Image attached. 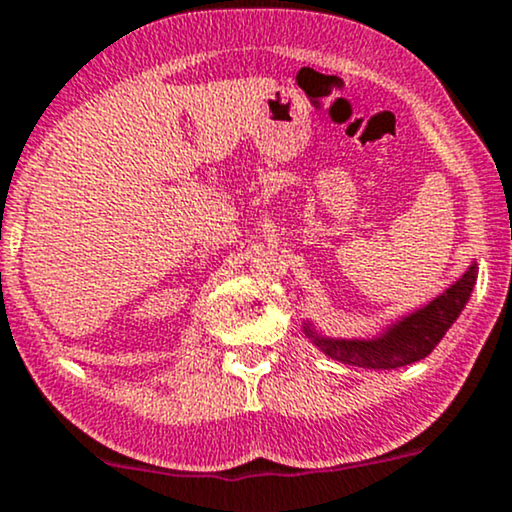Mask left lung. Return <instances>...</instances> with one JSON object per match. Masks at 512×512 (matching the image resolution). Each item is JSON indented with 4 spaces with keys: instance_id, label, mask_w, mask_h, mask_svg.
<instances>
[{
    "instance_id": "left-lung-1",
    "label": "left lung",
    "mask_w": 512,
    "mask_h": 512,
    "mask_svg": "<svg viewBox=\"0 0 512 512\" xmlns=\"http://www.w3.org/2000/svg\"><path fill=\"white\" fill-rule=\"evenodd\" d=\"M474 282H477V261H472L465 275L453 282L446 292L438 294L434 302L422 306L414 314L402 316L376 338H328V335L318 333L309 321L304 323V333L318 350L342 364L362 366V369H398V366L414 364L434 352V347L443 340L448 328L458 321L465 304L470 302Z\"/></svg>"
}]
</instances>
